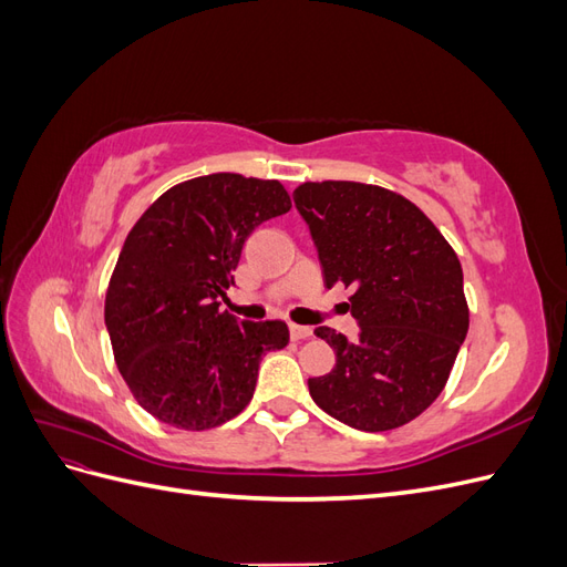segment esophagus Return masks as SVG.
Wrapping results in <instances>:
<instances>
[{
  "instance_id": "obj_1",
  "label": "esophagus",
  "mask_w": 567,
  "mask_h": 567,
  "mask_svg": "<svg viewBox=\"0 0 567 567\" xmlns=\"http://www.w3.org/2000/svg\"><path fill=\"white\" fill-rule=\"evenodd\" d=\"M288 331H290V338H293V340H305V338L312 336L310 326H300V323H290Z\"/></svg>"
}]
</instances>
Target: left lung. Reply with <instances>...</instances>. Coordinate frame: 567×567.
Returning <instances> with one entry per match:
<instances>
[{
    "label": "left lung",
    "mask_w": 567,
    "mask_h": 567,
    "mask_svg": "<svg viewBox=\"0 0 567 567\" xmlns=\"http://www.w3.org/2000/svg\"><path fill=\"white\" fill-rule=\"evenodd\" d=\"M293 200L326 288H352L346 307L359 323L354 340L315 329L336 367L307 381L312 400L364 433L414 421L437 400L468 333L456 252L414 203L381 186L305 182Z\"/></svg>",
    "instance_id": "1"
}]
</instances>
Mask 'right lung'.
<instances>
[{
	"mask_svg": "<svg viewBox=\"0 0 567 567\" xmlns=\"http://www.w3.org/2000/svg\"><path fill=\"white\" fill-rule=\"evenodd\" d=\"M290 210L277 179L217 173L177 184L125 238L106 293L115 364L151 416L208 431L248 406L288 326L221 312L246 238Z\"/></svg>",
	"mask_w": 567,
	"mask_h": 567,
	"instance_id": "1",
	"label": "right lung"
}]
</instances>
